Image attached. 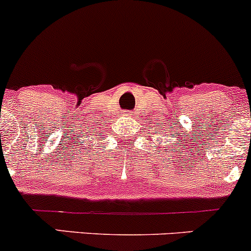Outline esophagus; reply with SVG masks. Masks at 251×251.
<instances>
[{
    "instance_id": "1",
    "label": "esophagus",
    "mask_w": 251,
    "mask_h": 251,
    "mask_svg": "<svg viewBox=\"0 0 251 251\" xmlns=\"http://www.w3.org/2000/svg\"><path fill=\"white\" fill-rule=\"evenodd\" d=\"M122 116L123 117H131V112H129V111H123Z\"/></svg>"
}]
</instances>
